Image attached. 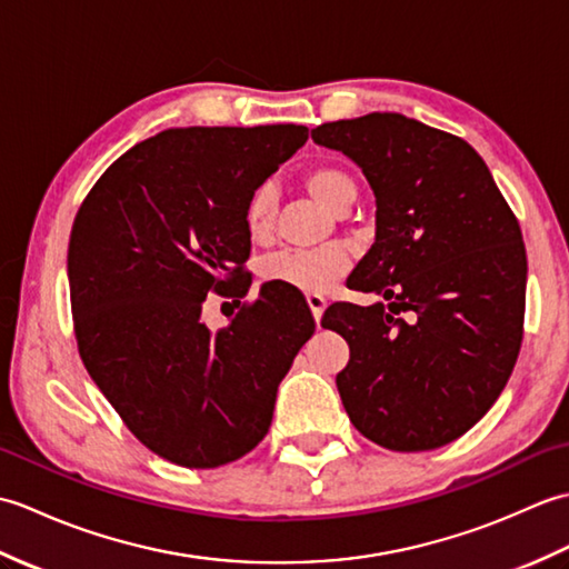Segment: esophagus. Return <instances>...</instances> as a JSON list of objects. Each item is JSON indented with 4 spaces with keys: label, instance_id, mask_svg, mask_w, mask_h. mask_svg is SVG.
<instances>
[{
    "label": "esophagus",
    "instance_id": "1",
    "mask_svg": "<svg viewBox=\"0 0 569 569\" xmlns=\"http://www.w3.org/2000/svg\"><path fill=\"white\" fill-rule=\"evenodd\" d=\"M306 300H308V306L312 310V318H316V322H320L325 308H328V300H325L320 293H308Z\"/></svg>",
    "mask_w": 569,
    "mask_h": 569
}]
</instances>
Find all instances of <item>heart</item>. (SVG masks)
Returning <instances> with one entry per match:
<instances>
[{"instance_id": "obj_1", "label": "heart", "mask_w": 569, "mask_h": 569, "mask_svg": "<svg viewBox=\"0 0 569 569\" xmlns=\"http://www.w3.org/2000/svg\"><path fill=\"white\" fill-rule=\"evenodd\" d=\"M312 198H318L332 212H345L357 198L355 178L337 166H312L303 176ZM276 192L269 183L251 192L244 208V222L251 239H266L276 222ZM349 269L342 249H281L263 257L259 273L266 283L296 288L306 293H322Z\"/></svg>"}]
</instances>
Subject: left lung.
<instances>
[{
    "label": "left lung",
    "instance_id": "obj_1",
    "mask_svg": "<svg viewBox=\"0 0 569 569\" xmlns=\"http://www.w3.org/2000/svg\"><path fill=\"white\" fill-rule=\"evenodd\" d=\"M377 198V239L322 328L349 345L337 391L355 428L393 452L435 450L485 418L523 340L526 247L487 163L465 139L398 112L312 129ZM401 311H410L401 319Z\"/></svg>",
    "mask_w": 569,
    "mask_h": 569
}]
</instances>
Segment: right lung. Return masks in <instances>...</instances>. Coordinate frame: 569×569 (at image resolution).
<instances>
[{"instance_id":"obj_1","label":"right lung","mask_w":569,"mask_h":569,"mask_svg":"<svg viewBox=\"0 0 569 569\" xmlns=\"http://www.w3.org/2000/svg\"><path fill=\"white\" fill-rule=\"evenodd\" d=\"M308 141V127H188L107 168L68 244L78 352L124 426L168 462L212 469L269 432L278 383L316 320L296 291L259 298L212 332L202 303L244 298L253 190Z\"/></svg>"}]
</instances>
